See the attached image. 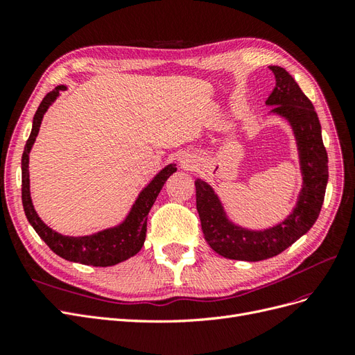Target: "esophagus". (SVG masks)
I'll use <instances>...</instances> for the list:
<instances>
[{
	"label": "esophagus",
	"instance_id": "34e87169",
	"mask_svg": "<svg viewBox=\"0 0 355 355\" xmlns=\"http://www.w3.org/2000/svg\"><path fill=\"white\" fill-rule=\"evenodd\" d=\"M180 163H182V166H184V167H188V166H189V159L184 158V159H182V161H180Z\"/></svg>",
	"mask_w": 355,
	"mask_h": 355
}]
</instances>
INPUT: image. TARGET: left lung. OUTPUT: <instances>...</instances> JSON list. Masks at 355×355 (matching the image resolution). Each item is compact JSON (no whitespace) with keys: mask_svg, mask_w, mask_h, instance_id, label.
Masks as SVG:
<instances>
[{"mask_svg":"<svg viewBox=\"0 0 355 355\" xmlns=\"http://www.w3.org/2000/svg\"><path fill=\"white\" fill-rule=\"evenodd\" d=\"M270 69L275 75V87L266 105H277L271 112L284 116L293 128L304 185L296 207L287 219L272 228L250 231L230 222L213 188L197 179V210L204 239L214 252L228 259L257 262L280 254L313 227L324 201L329 179L327 153L314 105L284 68Z\"/></svg>","mask_w":355,"mask_h":355,"instance_id":"obj_1","label":"left lung"}]
</instances>
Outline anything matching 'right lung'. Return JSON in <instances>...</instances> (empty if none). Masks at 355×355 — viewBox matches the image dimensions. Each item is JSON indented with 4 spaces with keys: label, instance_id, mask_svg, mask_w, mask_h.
<instances>
[{
    "label": "right lung",
    "instance_id": "1",
    "mask_svg": "<svg viewBox=\"0 0 355 355\" xmlns=\"http://www.w3.org/2000/svg\"><path fill=\"white\" fill-rule=\"evenodd\" d=\"M65 85H58L55 90H51L44 96V99L40 103L38 110L32 121V130L29 139L25 145V151L22 155V202L24 210L32 228L37 231L50 249L58 256L71 262H78L83 265L93 266H111L120 263L128 257L135 256L142 249L145 237H146V220L148 213L155 202L161 188L166 184L170 175L176 171L175 164H168L159 173L149 182L148 187L142 189L137 200L135 201L130 213L127 214L123 223L118 227L103 230L93 235L85 237H68L49 228L47 225L40 219L34 206H32L31 192H29V151L35 142V137L40 132V125L42 121L49 106L56 101L60 90H65Z\"/></svg>",
    "mask_w": 355,
    "mask_h": 355
}]
</instances>
